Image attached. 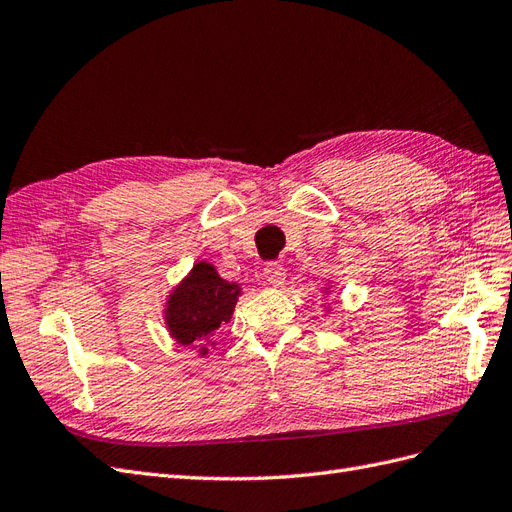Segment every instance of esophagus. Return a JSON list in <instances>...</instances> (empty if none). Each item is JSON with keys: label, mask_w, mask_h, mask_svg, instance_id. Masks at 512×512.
<instances>
[{"label": "esophagus", "mask_w": 512, "mask_h": 512, "mask_svg": "<svg viewBox=\"0 0 512 512\" xmlns=\"http://www.w3.org/2000/svg\"><path fill=\"white\" fill-rule=\"evenodd\" d=\"M265 280H267V284H271V286H275V288H280L282 284H284V280H286V269L280 265V262H269V265L265 267Z\"/></svg>", "instance_id": "esophagus-1"}]
</instances>
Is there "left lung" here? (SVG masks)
I'll return each mask as SVG.
<instances>
[{
  "instance_id": "8db88e82",
  "label": "left lung",
  "mask_w": 512,
  "mask_h": 512,
  "mask_svg": "<svg viewBox=\"0 0 512 512\" xmlns=\"http://www.w3.org/2000/svg\"><path fill=\"white\" fill-rule=\"evenodd\" d=\"M324 292H327V294H329V288H327V290H324ZM329 312H331V309H327V314H329Z\"/></svg>"
}]
</instances>
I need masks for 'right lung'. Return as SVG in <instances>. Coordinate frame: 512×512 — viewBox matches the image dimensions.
<instances>
[{
    "label": "right lung",
    "instance_id": "obj_1",
    "mask_svg": "<svg viewBox=\"0 0 512 512\" xmlns=\"http://www.w3.org/2000/svg\"><path fill=\"white\" fill-rule=\"evenodd\" d=\"M241 297L237 282H226L207 260H198L192 271L168 292L164 320L168 335L181 346L198 348L200 356L215 346L213 335L228 324Z\"/></svg>",
    "mask_w": 512,
    "mask_h": 512
}]
</instances>
